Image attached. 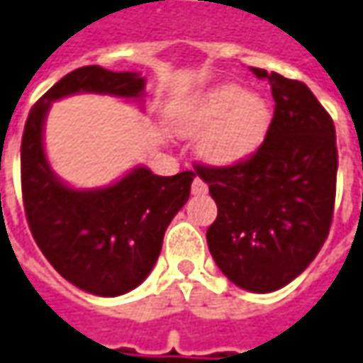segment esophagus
I'll list each match as a JSON object with an SVG mask.
<instances>
[{
  "label": "esophagus",
  "instance_id": "34e87169",
  "mask_svg": "<svg viewBox=\"0 0 363 363\" xmlns=\"http://www.w3.org/2000/svg\"><path fill=\"white\" fill-rule=\"evenodd\" d=\"M191 191L192 194H206V192H208V186H206V182L202 181L201 177H196V179L192 181Z\"/></svg>",
  "mask_w": 363,
  "mask_h": 363
}]
</instances>
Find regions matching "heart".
Returning <instances> with one entry per match:
<instances>
[{"instance_id": "1", "label": "heart", "mask_w": 363, "mask_h": 363, "mask_svg": "<svg viewBox=\"0 0 363 363\" xmlns=\"http://www.w3.org/2000/svg\"><path fill=\"white\" fill-rule=\"evenodd\" d=\"M272 121L264 97L248 93L236 83H223L182 101L172 113V129L181 137H202V157L216 167L248 161Z\"/></svg>"}]
</instances>
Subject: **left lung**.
I'll use <instances>...</instances> for the list:
<instances>
[{
    "mask_svg": "<svg viewBox=\"0 0 363 363\" xmlns=\"http://www.w3.org/2000/svg\"><path fill=\"white\" fill-rule=\"evenodd\" d=\"M268 79L274 117L264 143L234 167H196L218 214L206 242L223 274L266 294L290 284L328 238L336 199L334 121L302 81L250 67Z\"/></svg>",
    "mask_w": 363,
    "mask_h": 363,
    "instance_id": "left-lung-1",
    "label": "left lung"
}]
</instances>
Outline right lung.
Listing matches in <instances>:
<instances>
[{
    "label": "right lung",
    "instance_id": "1",
    "mask_svg": "<svg viewBox=\"0 0 363 363\" xmlns=\"http://www.w3.org/2000/svg\"><path fill=\"white\" fill-rule=\"evenodd\" d=\"M77 93L140 101L145 77L87 65L67 73L37 101L21 140L23 206L49 264L89 294L113 298L130 292L150 274L164 230L189 201L196 172L159 177L147 167H135L109 186L65 184L47 161L43 125L53 101Z\"/></svg>",
    "mask_w": 363,
    "mask_h": 363
}]
</instances>
